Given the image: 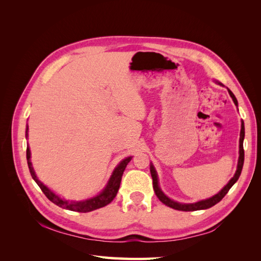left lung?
Listing matches in <instances>:
<instances>
[{
    "label": "left lung",
    "mask_w": 261,
    "mask_h": 261,
    "mask_svg": "<svg viewBox=\"0 0 261 261\" xmlns=\"http://www.w3.org/2000/svg\"><path fill=\"white\" fill-rule=\"evenodd\" d=\"M215 83H217L218 85L220 86H223L221 83H219L218 81H215ZM227 91L228 93H230V96L233 100V102L235 103V106L238 107L239 103H238V100H236L234 93L227 88ZM244 137H245V126H244V122L242 121V124H241V133H240V149H239V161H238V168H236V171H235V174L234 176L228 180V183L221 189V191L216 194L215 196L210 197V198H207V199H202V200H199L197 202H193V203H183V202H178V201H175L173 200L171 198H169V197L165 195L162 191L161 188L159 186V178H158V173L153 167L152 163H150V173H151V176H152V184H153V189H154V193L156 195L158 198L160 199L161 202H163L165 206H168L170 208H173L175 210H180V211H196V210H203V209H208V208H211L212 206H215V204H217L219 201H221V199L223 198V197L227 194V192L230 191V188L238 181L240 175H241V172H242V169H243V164H244V148H243V143H244Z\"/></svg>",
    "instance_id": "1"
}]
</instances>
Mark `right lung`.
I'll list each match as a JSON object with an SVG mask.
<instances>
[{"label": "right lung", "instance_id": "add662e5", "mask_svg": "<svg viewBox=\"0 0 261 261\" xmlns=\"http://www.w3.org/2000/svg\"><path fill=\"white\" fill-rule=\"evenodd\" d=\"M26 139H28V125L26 126ZM26 154H27V163H28L30 174H31V176H33L34 180L38 184V186L41 188V191L46 196V198L61 208H65V209L77 211V212L93 211L96 209L105 207V206H107V204L111 202L115 198V196L118 192V188H120L121 179H122L126 165L128 164V162L132 160V158H133V156L125 158V159H123L120 163L116 165L115 169L112 172L111 176H110V178L108 180L106 187L102 189V191L97 196H93V197H91V198H88L86 200L76 201V200H66L64 198H62V197H60L58 194L52 192L48 186H45L42 181L38 178L36 172L33 168V163H31V160H30L31 152L29 149V145L27 146Z\"/></svg>", "mask_w": 261, "mask_h": 261}]
</instances>
